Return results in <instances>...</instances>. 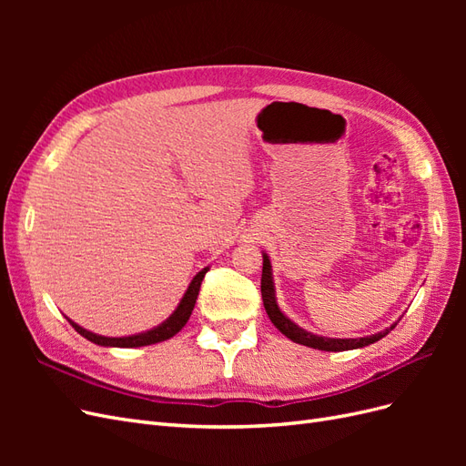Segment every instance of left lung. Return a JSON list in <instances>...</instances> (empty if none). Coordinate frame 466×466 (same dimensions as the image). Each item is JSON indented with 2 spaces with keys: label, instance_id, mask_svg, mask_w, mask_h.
I'll return each mask as SVG.
<instances>
[{
  "label": "left lung",
  "instance_id": "8db88e82",
  "mask_svg": "<svg viewBox=\"0 0 466 466\" xmlns=\"http://www.w3.org/2000/svg\"><path fill=\"white\" fill-rule=\"evenodd\" d=\"M260 291H262V301H264V309L268 317L274 322V327L281 332L286 334L289 340H293L295 344H301L307 348H313V350H322V351H346V350H358L363 346H370L380 338H385L394 327H397V322H392L390 327H387L385 330L375 332L371 336H363V338H329V336H319L309 332L305 329H301L298 322H293L284 311H281L278 299H276V286H274V274H272V262L270 257L266 255L262 250V281H260Z\"/></svg>",
  "mask_w": 466,
  "mask_h": 466
}]
</instances>
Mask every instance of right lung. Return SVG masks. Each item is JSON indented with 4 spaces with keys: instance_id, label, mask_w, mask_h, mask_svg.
Instances as JSON below:
<instances>
[{
    "instance_id": "1",
    "label": "right lung",
    "mask_w": 466,
    "mask_h": 466,
    "mask_svg": "<svg viewBox=\"0 0 466 466\" xmlns=\"http://www.w3.org/2000/svg\"><path fill=\"white\" fill-rule=\"evenodd\" d=\"M208 270H209V266L202 268V270L192 278V281L188 284L185 295H182V299L178 301L175 311L168 315L167 320H163L161 324H157V327H153L149 330L130 334V336H103V334H95L87 329L79 327V324L74 322L72 319H67V320L83 338H87L89 342H93L96 346H105V348H142V346L165 342V340H168V338H173L177 332H180L182 327H185V324L188 322V319L192 315V309L196 305V299H198L202 279H204Z\"/></svg>"
}]
</instances>
